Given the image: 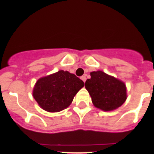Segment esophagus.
<instances>
[{
	"label": "esophagus",
	"instance_id": "esophagus-1",
	"mask_svg": "<svg viewBox=\"0 0 154 154\" xmlns=\"http://www.w3.org/2000/svg\"><path fill=\"white\" fill-rule=\"evenodd\" d=\"M81 79L82 80V81H83L84 82H85V80H86V75H82V76Z\"/></svg>",
	"mask_w": 154,
	"mask_h": 154
}]
</instances>
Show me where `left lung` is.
Wrapping results in <instances>:
<instances>
[{"instance_id":"1","label":"left lung","mask_w":154,"mask_h":154,"mask_svg":"<svg viewBox=\"0 0 154 154\" xmlns=\"http://www.w3.org/2000/svg\"><path fill=\"white\" fill-rule=\"evenodd\" d=\"M91 78L85 81L93 105L103 111L119 108L126 101V88L124 82L102 71L92 72Z\"/></svg>"}]
</instances>
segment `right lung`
I'll return each mask as SVG.
<instances>
[{
    "label": "right lung",
    "mask_w": 154,
    "mask_h": 154,
    "mask_svg": "<svg viewBox=\"0 0 154 154\" xmlns=\"http://www.w3.org/2000/svg\"><path fill=\"white\" fill-rule=\"evenodd\" d=\"M84 85L75 75L60 70L39 79L34 87L33 96L45 111L60 112L69 106Z\"/></svg>",
    "instance_id": "right-lung-1"
}]
</instances>
